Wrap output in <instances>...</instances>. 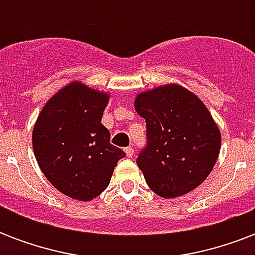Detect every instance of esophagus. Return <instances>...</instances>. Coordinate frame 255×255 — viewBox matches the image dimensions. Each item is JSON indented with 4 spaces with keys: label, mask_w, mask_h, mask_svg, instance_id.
<instances>
[{
    "label": "esophagus",
    "mask_w": 255,
    "mask_h": 255,
    "mask_svg": "<svg viewBox=\"0 0 255 255\" xmlns=\"http://www.w3.org/2000/svg\"><path fill=\"white\" fill-rule=\"evenodd\" d=\"M124 151H126V153H127L128 157H132V155H133V148L127 147L126 149H124Z\"/></svg>",
    "instance_id": "34e87169"
}]
</instances>
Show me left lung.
Instances as JSON below:
<instances>
[{
    "instance_id": "obj_1",
    "label": "left lung",
    "mask_w": 255,
    "mask_h": 255,
    "mask_svg": "<svg viewBox=\"0 0 255 255\" xmlns=\"http://www.w3.org/2000/svg\"><path fill=\"white\" fill-rule=\"evenodd\" d=\"M135 108L147 123V144L136 163L148 186L164 198L196 189L212 172L221 147L208 108L177 85L140 94Z\"/></svg>"
}]
</instances>
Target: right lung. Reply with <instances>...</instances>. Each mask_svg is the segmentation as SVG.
Here are the masks:
<instances>
[{"instance_id": "right-lung-1", "label": "right lung", "mask_w": 255, "mask_h": 255, "mask_svg": "<svg viewBox=\"0 0 255 255\" xmlns=\"http://www.w3.org/2000/svg\"><path fill=\"white\" fill-rule=\"evenodd\" d=\"M107 103V94L73 82L45 104L34 126L38 165L59 192L79 201L99 196L126 156L102 124Z\"/></svg>"}]
</instances>
